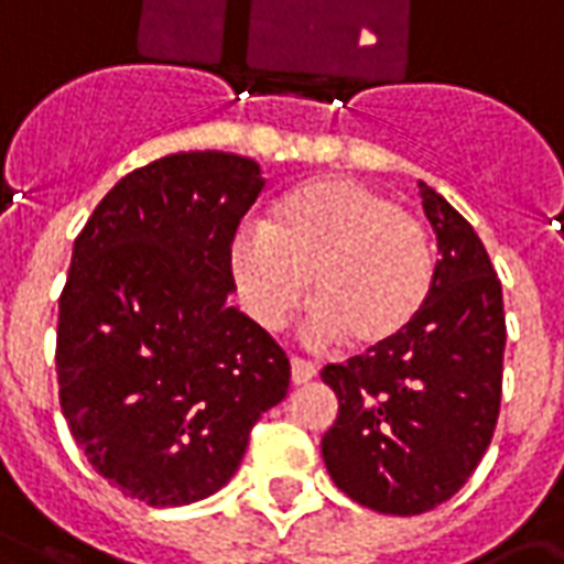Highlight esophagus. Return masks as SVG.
<instances>
[{
	"label": "esophagus",
	"mask_w": 564,
	"mask_h": 564,
	"mask_svg": "<svg viewBox=\"0 0 564 564\" xmlns=\"http://www.w3.org/2000/svg\"><path fill=\"white\" fill-rule=\"evenodd\" d=\"M290 368H293L295 387H302V383H307V380L317 378V366H314V362H307V359H299V356L290 362Z\"/></svg>",
	"instance_id": "34e87169"
}]
</instances>
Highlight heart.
<instances>
[{"label": "heart", "instance_id": "heart-1", "mask_svg": "<svg viewBox=\"0 0 564 564\" xmlns=\"http://www.w3.org/2000/svg\"><path fill=\"white\" fill-rule=\"evenodd\" d=\"M241 305L262 329H281L311 281V335L350 347L392 341L432 290V241L423 220L375 186L319 177L274 205L271 223L232 238Z\"/></svg>", "mask_w": 564, "mask_h": 564}]
</instances>
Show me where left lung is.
<instances>
[{"label":"left lung","instance_id":"1","mask_svg":"<svg viewBox=\"0 0 564 564\" xmlns=\"http://www.w3.org/2000/svg\"><path fill=\"white\" fill-rule=\"evenodd\" d=\"M437 238L423 311L392 341L323 368L338 420L323 462L347 496L414 517L459 492L484 459L501 404L505 302L484 241L447 198L420 181Z\"/></svg>","mask_w":564,"mask_h":564}]
</instances>
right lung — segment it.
I'll return each instance as SVG.
<instances>
[{
    "instance_id": "1",
    "label": "right lung",
    "mask_w": 564,
    "mask_h": 564,
    "mask_svg": "<svg viewBox=\"0 0 564 564\" xmlns=\"http://www.w3.org/2000/svg\"><path fill=\"white\" fill-rule=\"evenodd\" d=\"M265 186L259 162L172 153L120 177L75 238L56 323L72 437L105 480L150 508L232 480L290 359L226 305L232 238Z\"/></svg>"
}]
</instances>
